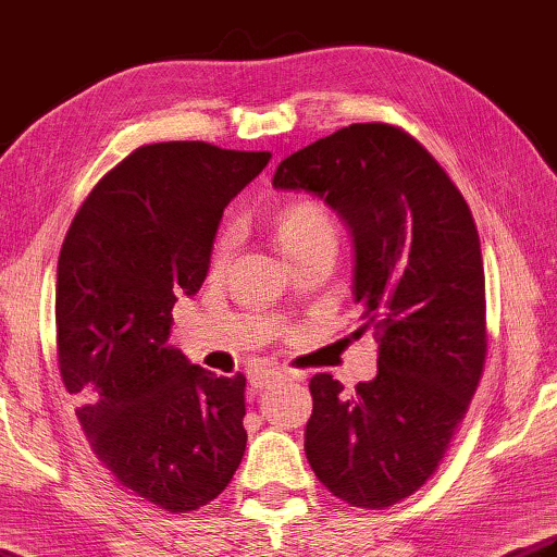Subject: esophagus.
Instances as JSON below:
<instances>
[{
  "label": "esophagus",
  "mask_w": 557,
  "mask_h": 557,
  "mask_svg": "<svg viewBox=\"0 0 557 557\" xmlns=\"http://www.w3.org/2000/svg\"><path fill=\"white\" fill-rule=\"evenodd\" d=\"M282 376L280 369H258V372L250 374V388L253 391H263L270 384H275V381Z\"/></svg>",
  "instance_id": "34e87169"
}]
</instances>
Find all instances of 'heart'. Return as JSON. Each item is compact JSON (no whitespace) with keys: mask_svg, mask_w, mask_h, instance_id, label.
Wrapping results in <instances>:
<instances>
[{"mask_svg":"<svg viewBox=\"0 0 557 557\" xmlns=\"http://www.w3.org/2000/svg\"><path fill=\"white\" fill-rule=\"evenodd\" d=\"M335 226L331 214L323 210L319 202H292L289 207L280 212L277 222H275V238L282 248V253L287 258L297 253L307 244L315 242V238L323 236H333ZM234 228H226V232L216 238L214 250H212V265L222 268L226 263L228 253L234 248Z\"/></svg>","mask_w":557,"mask_h":557,"instance_id":"obj_1","label":"heart"}]
</instances>
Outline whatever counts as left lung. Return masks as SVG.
Listing matches in <instances>:
<instances>
[{"mask_svg": "<svg viewBox=\"0 0 557 557\" xmlns=\"http://www.w3.org/2000/svg\"><path fill=\"white\" fill-rule=\"evenodd\" d=\"M277 190L329 202L355 244L357 333L372 329L379 372L345 394L311 379L304 451L352 507L384 509L437 471L483 374L485 272L463 195L406 129L355 123L280 163Z\"/></svg>", "mask_w": 557, "mask_h": 557, "instance_id": "left-lung-1", "label": "left lung"}]
</instances>
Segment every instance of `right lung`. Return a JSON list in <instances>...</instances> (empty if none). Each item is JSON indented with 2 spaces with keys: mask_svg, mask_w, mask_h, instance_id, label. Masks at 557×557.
<instances>
[{
  "mask_svg": "<svg viewBox=\"0 0 557 557\" xmlns=\"http://www.w3.org/2000/svg\"><path fill=\"white\" fill-rule=\"evenodd\" d=\"M270 151L145 145L94 185L58 260V364L96 459L166 511L222 493L246 451V376L169 345L173 304L210 270L224 207Z\"/></svg>",
  "mask_w": 557,
  "mask_h": 557,
  "instance_id": "1",
  "label": "right lung"
}]
</instances>
